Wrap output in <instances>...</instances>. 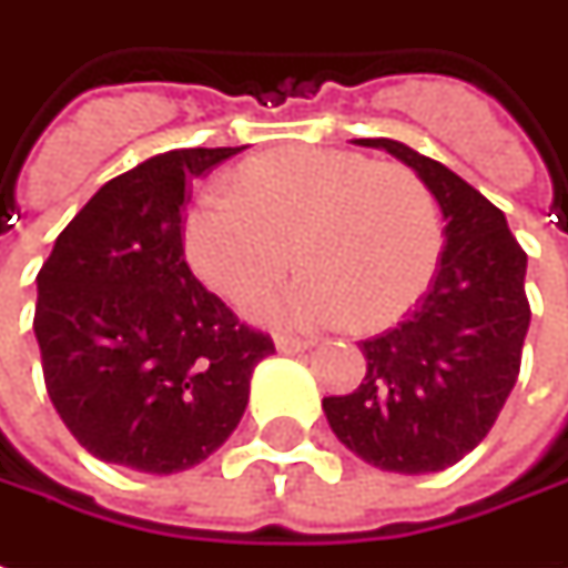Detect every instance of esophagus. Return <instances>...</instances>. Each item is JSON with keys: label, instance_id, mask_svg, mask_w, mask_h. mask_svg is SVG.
Returning <instances> with one entry per match:
<instances>
[{"label": "esophagus", "instance_id": "34e87169", "mask_svg": "<svg viewBox=\"0 0 568 568\" xmlns=\"http://www.w3.org/2000/svg\"><path fill=\"white\" fill-rule=\"evenodd\" d=\"M313 341L292 338V335H276V351L280 353H304L311 351Z\"/></svg>", "mask_w": 568, "mask_h": 568}]
</instances>
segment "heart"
<instances>
[{
    "label": "heart",
    "instance_id": "heart-1",
    "mask_svg": "<svg viewBox=\"0 0 568 568\" xmlns=\"http://www.w3.org/2000/svg\"><path fill=\"white\" fill-rule=\"evenodd\" d=\"M233 196L190 202L181 243L190 271L233 304L301 273L257 316L288 325L384 328L427 292L443 255L434 193L403 165L332 146H285L243 162Z\"/></svg>",
    "mask_w": 568,
    "mask_h": 568
}]
</instances>
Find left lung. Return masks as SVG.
<instances>
[{
  "instance_id": "left-lung-1",
  "label": "left lung",
  "mask_w": 568,
  "mask_h": 568,
  "mask_svg": "<svg viewBox=\"0 0 568 568\" xmlns=\"http://www.w3.org/2000/svg\"><path fill=\"white\" fill-rule=\"evenodd\" d=\"M353 144L387 150L434 193L446 245L430 288L406 320L366 338V378L323 412L341 443L394 474H434L483 443L519 375L529 332L526 252L479 190L390 138Z\"/></svg>"
}]
</instances>
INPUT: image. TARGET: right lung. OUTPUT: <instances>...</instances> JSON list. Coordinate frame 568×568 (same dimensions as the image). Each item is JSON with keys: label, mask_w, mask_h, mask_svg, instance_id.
Instances as JSON below:
<instances>
[{"label": "right lung", "mask_w": 568, "mask_h": 568, "mask_svg": "<svg viewBox=\"0 0 568 568\" xmlns=\"http://www.w3.org/2000/svg\"><path fill=\"white\" fill-rule=\"evenodd\" d=\"M245 146L169 150L106 181L36 276L45 387L94 458L141 474L205 462L236 430L273 341L193 276L181 209L193 178Z\"/></svg>", "instance_id": "add662e5"}]
</instances>
